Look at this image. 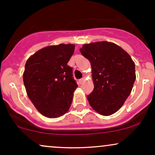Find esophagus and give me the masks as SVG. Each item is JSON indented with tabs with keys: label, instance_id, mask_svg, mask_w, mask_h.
I'll use <instances>...</instances> for the list:
<instances>
[{
	"label": "esophagus",
	"instance_id": "1",
	"mask_svg": "<svg viewBox=\"0 0 155 155\" xmlns=\"http://www.w3.org/2000/svg\"><path fill=\"white\" fill-rule=\"evenodd\" d=\"M84 81H85V78H82V79L79 80V84H82Z\"/></svg>",
	"mask_w": 155,
	"mask_h": 155
}]
</instances>
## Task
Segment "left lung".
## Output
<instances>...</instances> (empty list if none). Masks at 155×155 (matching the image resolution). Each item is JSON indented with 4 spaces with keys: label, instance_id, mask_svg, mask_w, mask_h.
Returning <instances> with one entry per match:
<instances>
[{
    "label": "left lung",
    "instance_id": "obj_1",
    "mask_svg": "<svg viewBox=\"0 0 155 155\" xmlns=\"http://www.w3.org/2000/svg\"><path fill=\"white\" fill-rule=\"evenodd\" d=\"M80 52L91 64L94 90L87 95L89 104L103 116L113 114L132 91L135 63L127 51L112 42L84 44Z\"/></svg>",
    "mask_w": 155,
    "mask_h": 155
}]
</instances>
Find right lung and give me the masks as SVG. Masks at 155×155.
<instances>
[{
  "label": "right lung",
  "mask_w": 155,
  "mask_h": 155,
  "mask_svg": "<svg viewBox=\"0 0 155 155\" xmlns=\"http://www.w3.org/2000/svg\"><path fill=\"white\" fill-rule=\"evenodd\" d=\"M75 45L60 44L44 47L25 63L23 81L27 95L38 111L48 118L65 114L78 85L67 65Z\"/></svg>",
  "instance_id": "add662e5"
}]
</instances>
